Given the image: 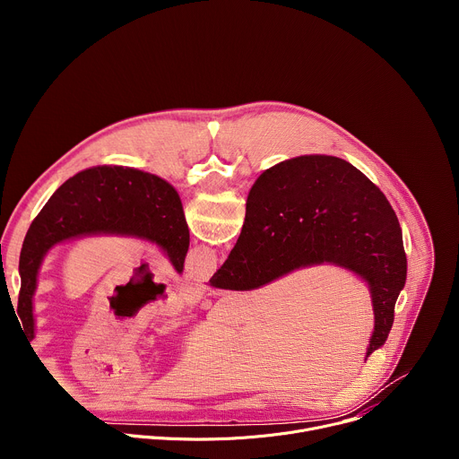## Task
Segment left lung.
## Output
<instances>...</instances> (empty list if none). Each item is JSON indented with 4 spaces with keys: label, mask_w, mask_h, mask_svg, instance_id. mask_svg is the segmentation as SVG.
I'll return each instance as SVG.
<instances>
[{
    "label": "left lung",
    "mask_w": 459,
    "mask_h": 459,
    "mask_svg": "<svg viewBox=\"0 0 459 459\" xmlns=\"http://www.w3.org/2000/svg\"><path fill=\"white\" fill-rule=\"evenodd\" d=\"M133 236L158 245L181 274L188 227L176 188L165 179L128 167L101 165L65 181L27 230L20 254L18 316L34 338L32 298L45 254L83 236Z\"/></svg>",
    "instance_id": "obj_1"
}]
</instances>
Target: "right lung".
Instances as JSON below:
<instances>
[{"label": "right lung", "instance_id": "1", "mask_svg": "<svg viewBox=\"0 0 459 459\" xmlns=\"http://www.w3.org/2000/svg\"><path fill=\"white\" fill-rule=\"evenodd\" d=\"M323 264L349 269L370 289L374 333L368 358L386 342L407 281L400 221L385 194L349 161L299 156L255 179L241 234L209 283L252 290Z\"/></svg>", "mask_w": 459, "mask_h": 459}]
</instances>
